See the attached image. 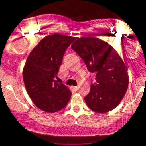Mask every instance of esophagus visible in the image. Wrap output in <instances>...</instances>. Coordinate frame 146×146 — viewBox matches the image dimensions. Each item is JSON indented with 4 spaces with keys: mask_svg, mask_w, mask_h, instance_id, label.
<instances>
[{
    "mask_svg": "<svg viewBox=\"0 0 146 146\" xmlns=\"http://www.w3.org/2000/svg\"><path fill=\"white\" fill-rule=\"evenodd\" d=\"M73 90H74V91H78V88H79V87H78V86H73Z\"/></svg>",
    "mask_w": 146,
    "mask_h": 146,
    "instance_id": "1",
    "label": "esophagus"
}]
</instances>
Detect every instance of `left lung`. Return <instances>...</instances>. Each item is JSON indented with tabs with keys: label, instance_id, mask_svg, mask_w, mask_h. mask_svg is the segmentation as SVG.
<instances>
[{
	"label": "left lung",
	"instance_id": "left-lung-1",
	"mask_svg": "<svg viewBox=\"0 0 146 146\" xmlns=\"http://www.w3.org/2000/svg\"><path fill=\"white\" fill-rule=\"evenodd\" d=\"M71 48L85 62L87 69L96 75L84 99L90 110L105 113L114 110L125 96L129 84L127 67L117 51L96 37H81Z\"/></svg>",
	"mask_w": 146,
	"mask_h": 146
}]
</instances>
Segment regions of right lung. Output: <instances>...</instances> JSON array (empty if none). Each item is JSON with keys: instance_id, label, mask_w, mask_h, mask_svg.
Returning a JSON list of instances; mask_svg holds the SVG:
<instances>
[{"instance_id": "1", "label": "right lung", "mask_w": 146, "mask_h": 146, "mask_svg": "<svg viewBox=\"0 0 146 146\" xmlns=\"http://www.w3.org/2000/svg\"><path fill=\"white\" fill-rule=\"evenodd\" d=\"M76 37L54 34L45 36L29 54L23 70V79L29 96L42 111L56 112L67 105L71 92L59 84L58 70L64 53Z\"/></svg>"}]
</instances>
